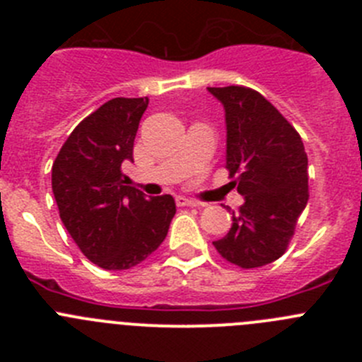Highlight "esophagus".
I'll list each match as a JSON object with an SVG mask.
<instances>
[{
	"instance_id": "esophagus-1",
	"label": "esophagus",
	"mask_w": 362,
	"mask_h": 362,
	"mask_svg": "<svg viewBox=\"0 0 362 362\" xmlns=\"http://www.w3.org/2000/svg\"><path fill=\"white\" fill-rule=\"evenodd\" d=\"M175 204H177V206H199V203H197V201L187 199V197H183V196L175 197Z\"/></svg>"
}]
</instances>
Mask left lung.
Masks as SVG:
<instances>
[{
	"instance_id": "1",
	"label": "left lung",
	"mask_w": 362,
	"mask_h": 362,
	"mask_svg": "<svg viewBox=\"0 0 362 362\" xmlns=\"http://www.w3.org/2000/svg\"><path fill=\"white\" fill-rule=\"evenodd\" d=\"M225 108L226 168L245 197L232 228L214 241L241 268L274 263L284 254L308 203V158L300 136L274 105L246 86H209ZM230 210V209H228Z\"/></svg>"
}]
</instances>
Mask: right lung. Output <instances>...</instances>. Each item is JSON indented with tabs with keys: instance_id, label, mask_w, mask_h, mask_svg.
<instances>
[{
	"instance_id": "obj_1",
	"label": "right lung",
	"mask_w": 362,
	"mask_h": 362,
	"mask_svg": "<svg viewBox=\"0 0 362 362\" xmlns=\"http://www.w3.org/2000/svg\"><path fill=\"white\" fill-rule=\"evenodd\" d=\"M148 98H114L72 130L52 165L59 217L79 250L105 270H129L158 250L175 216L172 196L146 199L123 165Z\"/></svg>"
}]
</instances>
